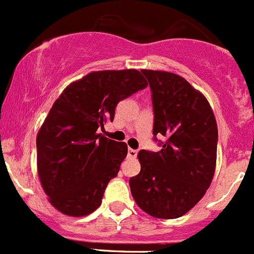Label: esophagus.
Here are the masks:
<instances>
[{
  "instance_id": "obj_1",
  "label": "esophagus",
  "mask_w": 254,
  "mask_h": 254,
  "mask_svg": "<svg viewBox=\"0 0 254 254\" xmlns=\"http://www.w3.org/2000/svg\"><path fill=\"white\" fill-rule=\"evenodd\" d=\"M127 155H128L129 159H134V157L137 156V150H133V148H128V153H127Z\"/></svg>"
}]
</instances>
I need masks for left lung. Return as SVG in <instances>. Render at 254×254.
I'll return each mask as SVG.
<instances>
[{
  "mask_svg": "<svg viewBox=\"0 0 254 254\" xmlns=\"http://www.w3.org/2000/svg\"><path fill=\"white\" fill-rule=\"evenodd\" d=\"M151 89L153 139L159 152L141 150V171L129 179L137 205L161 219L181 217L197 204L213 180L218 127L206 98L180 75L141 70ZM159 135L167 138L164 143Z\"/></svg>",
  "mask_w": 254,
  "mask_h": 254,
  "instance_id": "8db88e82",
  "label": "left lung"
}]
</instances>
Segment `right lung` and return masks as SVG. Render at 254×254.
I'll return each instance as SVG.
<instances>
[{
    "label": "right lung",
    "mask_w": 254,
    "mask_h": 254,
    "mask_svg": "<svg viewBox=\"0 0 254 254\" xmlns=\"http://www.w3.org/2000/svg\"><path fill=\"white\" fill-rule=\"evenodd\" d=\"M147 87L134 69L93 71L68 85L36 137L37 173L50 203L70 217L88 215L120 171L127 145L98 134L117 104Z\"/></svg>",
    "instance_id": "right-lung-1"
}]
</instances>
